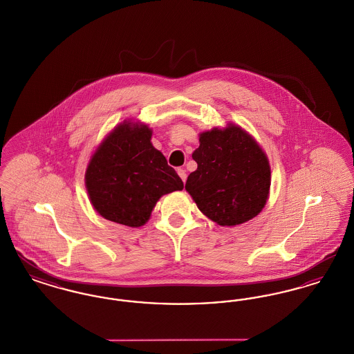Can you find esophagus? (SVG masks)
Masks as SVG:
<instances>
[{
  "mask_svg": "<svg viewBox=\"0 0 354 354\" xmlns=\"http://www.w3.org/2000/svg\"><path fill=\"white\" fill-rule=\"evenodd\" d=\"M176 171H178V175L180 176V179H182L183 182H185V179H187V174H185V169H178Z\"/></svg>",
  "mask_w": 354,
  "mask_h": 354,
  "instance_id": "34e87169",
  "label": "esophagus"
}]
</instances>
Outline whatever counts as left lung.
Wrapping results in <instances>:
<instances>
[{"label": "left lung", "mask_w": 354, "mask_h": 354, "mask_svg": "<svg viewBox=\"0 0 354 354\" xmlns=\"http://www.w3.org/2000/svg\"><path fill=\"white\" fill-rule=\"evenodd\" d=\"M192 159L198 169L188 175L185 191L208 219L234 227L253 219L266 207L270 160L257 140L239 124L201 133Z\"/></svg>", "instance_id": "1"}]
</instances>
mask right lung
<instances>
[{
	"label": "right lung",
	"instance_id": "obj_1",
	"mask_svg": "<svg viewBox=\"0 0 354 354\" xmlns=\"http://www.w3.org/2000/svg\"><path fill=\"white\" fill-rule=\"evenodd\" d=\"M152 130L126 119L103 138L84 172L93 208L102 218L127 227H142L158 201L183 182L165 155L151 143Z\"/></svg>",
	"mask_w": 354,
	"mask_h": 354
}]
</instances>
